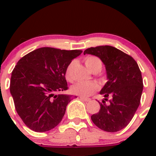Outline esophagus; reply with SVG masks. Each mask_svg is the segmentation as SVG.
Returning a JSON list of instances; mask_svg holds the SVG:
<instances>
[{"label": "esophagus", "mask_w": 156, "mask_h": 156, "mask_svg": "<svg viewBox=\"0 0 156 156\" xmlns=\"http://www.w3.org/2000/svg\"><path fill=\"white\" fill-rule=\"evenodd\" d=\"M80 99H81V100H82L83 101H84V102H90L91 100L90 99L85 98V97H80Z\"/></svg>", "instance_id": "34e87169"}]
</instances>
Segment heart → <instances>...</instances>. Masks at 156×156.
I'll list each match as a JSON object with an SVG mask.
<instances>
[{
  "label": "heart",
  "mask_w": 156,
  "mask_h": 156,
  "mask_svg": "<svg viewBox=\"0 0 156 156\" xmlns=\"http://www.w3.org/2000/svg\"><path fill=\"white\" fill-rule=\"evenodd\" d=\"M84 63L86 67L89 69L90 72L94 71V69H101L102 62L98 57L95 56H89L84 59ZM71 65L67 67L66 71V78L67 81H70L72 80L70 75ZM99 89V85L95 82H86V81H79L75 83L70 88V91L72 94L75 95L80 96L82 97H90L91 94H94L95 91Z\"/></svg>",
  "instance_id": "b5f03b06"
}]
</instances>
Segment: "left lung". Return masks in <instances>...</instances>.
<instances>
[{
    "instance_id": "1",
    "label": "left lung",
    "mask_w": 156,
    "mask_h": 156,
    "mask_svg": "<svg viewBox=\"0 0 156 156\" xmlns=\"http://www.w3.org/2000/svg\"><path fill=\"white\" fill-rule=\"evenodd\" d=\"M100 58L105 65L108 81L100 94L109 104L100 103V109L91 115L94 125L107 132L125 128L139 107L144 84L141 72L132 56L112 46H98L84 50V54Z\"/></svg>"
}]
</instances>
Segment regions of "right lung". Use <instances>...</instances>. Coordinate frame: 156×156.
<instances>
[{
    "label": "right lung",
    "mask_w": 156,
    "mask_h": 156,
    "mask_svg": "<svg viewBox=\"0 0 156 156\" xmlns=\"http://www.w3.org/2000/svg\"><path fill=\"white\" fill-rule=\"evenodd\" d=\"M82 50L41 48L17 62L11 75L10 90L17 113L31 130L45 132L62 121L73 98L56 93L68 89L66 71Z\"/></svg>",
    "instance_id": "1"
}]
</instances>
